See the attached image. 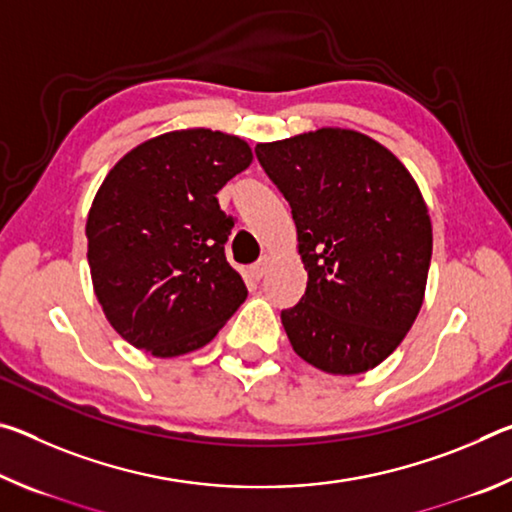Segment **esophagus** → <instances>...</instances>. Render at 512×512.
<instances>
[{
  "label": "esophagus",
  "mask_w": 512,
  "mask_h": 512,
  "mask_svg": "<svg viewBox=\"0 0 512 512\" xmlns=\"http://www.w3.org/2000/svg\"><path fill=\"white\" fill-rule=\"evenodd\" d=\"M268 266H271V259L262 257L257 264L250 266V277H253V280H262V277H264L266 271H268Z\"/></svg>",
  "instance_id": "obj_1"
}]
</instances>
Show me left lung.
Returning a JSON list of instances; mask_svg holds the SVG:
<instances>
[{
	"instance_id": "1",
	"label": "left lung",
	"mask_w": 512,
	"mask_h": 512,
	"mask_svg": "<svg viewBox=\"0 0 512 512\" xmlns=\"http://www.w3.org/2000/svg\"><path fill=\"white\" fill-rule=\"evenodd\" d=\"M291 205L307 291L282 311L293 352L327 375H361L420 314L433 248L409 169L372 137L318 128L255 146Z\"/></svg>"
}]
</instances>
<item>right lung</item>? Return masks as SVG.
I'll return each instance as SVG.
<instances>
[{
  "instance_id": "1",
  "label": "right lung",
  "mask_w": 512,
  "mask_h": 512,
  "mask_svg": "<svg viewBox=\"0 0 512 512\" xmlns=\"http://www.w3.org/2000/svg\"><path fill=\"white\" fill-rule=\"evenodd\" d=\"M237 135L185 128L128 151L85 221L94 296L121 339L167 359L210 343L248 291L225 259L216 192L250 167Z\"/></svg>"
}]
</instances>
